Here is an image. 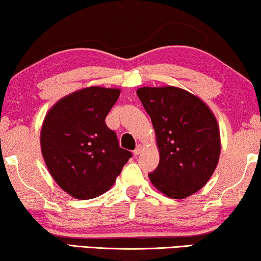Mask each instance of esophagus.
I'll list each match as a JSON object with an SVG mask.
<instances>
[{"label": "esophagus", "mask_w": 261, "mask_h": 261, "mask_svg": "<svg viewBox=\"0 0 261 261\" xmlns=\"http://www.w3.org/2000/svg\"><path fill=\"white\" fill-rule=\"evenodd\" d=\"M143 150V147L141 146V145H139L137 148L134 149V155L135 156H138V155H140V154H141V152Z\"/></svg>", "instance_id": "obj_1"}]
</instances>
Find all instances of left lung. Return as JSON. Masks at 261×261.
Wrapping results in <instances>:
<instances>
[{
  "mask_svg": "<svg viewBox=\"0 0 261 261\" xmlns=\"http://www.w3.org/2000/svg\"><path fill=\"white\" fill-rule=\"evenodd\" d=\"M137 94L152 120L160 161L149 180L172 199L201 190L217 168L220 130L200 97L177 87H142Z\"/></svg>",
  "mask_w": 261,
  "mask_h": 261,
  "instance_id": "1",
  "label": "left lung"
}]
</instances>
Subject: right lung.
<instances>
[{
	"label": "right lung",
	"mask_w": 261,
	"mask_h": 261,
	"mask_svg": "<svg viewBox=\"0 0 261 261\" xmlns=\"http://www.w3.org/2000/svg\"><path fill=\"white\" fill-rule=\"evenodd\" d=\"M121 90L87 87L60 99L41 128V152L55 182L75 199H93L114 185L132 158L106 116Z\"/></svg>",
	"instance_id": "obj_1"
}]
</instances>
